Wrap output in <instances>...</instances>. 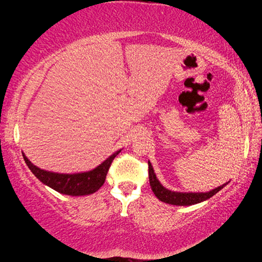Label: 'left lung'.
Listing matches in <instances>:
<instances>
[{"label": "left lung", "instance_id": "left-lung-1", "mask_svg": "<svg viewBox=\"0 0 262 262\" xmlns=\"http://www.w3.org/2000/svg\"><path fill=\"white\" fill-rule=\"evenodd\" d=\"M149 166V181H150V187H151L154 194L157 196V199H160L161 202L170 204V205H179V206H189L194 205V204L202 203L204 200H207L211 196L216 194L217 192H220L225 185H222L220 187L212 189V191L206 192V193H182V192H173L169 189L164 188L162 185L160 184V181L157 180L155 173H154L151 163L148 162Z\"/></svg>", "mask_w": 262, "mask_h": 262}]
</instances>
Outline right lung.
<instances>
[{
    "label": "right lung",
    "instance_id": "add662e5",
    "mask_svg": "<svg viewBox=\"0 0 262 262\" xmlns=\"http://www.w3.org/2000/svg\"><path fill=\"white\" fill-rule=\"evenodd\" d=\"M119 151H116L108 159L95 168V169L84 171V173L76 174H59L52 173L44 169H40L37 166L31 163V161L24 155V160L30 168L32 173L40 180L42 184L49 186L55 191L67 195H87L98 191L105 182L107 171H108L111 163Z\"/></svg>",
    "mask_w": 262,
    "mask_h": 262
}]
</instances>
